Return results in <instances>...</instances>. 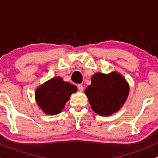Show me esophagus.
Masks as SVG:
<instances>
[{"label":"esophagus","mask_w":158,"mask_h":158,"mask_svg":"<svg viewBox=\"0 0 158 158\" xmlns=\"http://www.w3.org/2000/svg\"><path fill=\"white\" fill-rule=\"evenodd\" d=\"M78 90H79V91L82 92L83 90H84V87H83V85H81V84L78 85Z\"/></svg>","instance_id":"obj_1"}]
</instances>
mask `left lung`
Listing matches in <instances>:
<instances>
[{"instance_id": "left-lung-1", "label": "left lung", "mask_w": 158, "mask_h": 158, "mask_svg": "<svg viewBox=\"0 0 158 158\" xmlns=\"http://www.w3.org/2000/svg\"><path fill=\"white\" fill-rule=\"evenodd\" d=\"M85 94L92 110L99 115L106 117L118 111L123 106L129 94V85L117 72L108 74L96 73Z\"/></svg>"}]
</instances>
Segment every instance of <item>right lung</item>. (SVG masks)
I'll return each instance as SVG.
<instances>
[{
	"label": "right lung",
	"mask_w": 158,
	"mask_h": 158,
	"mask_svg": "<svg viewBox=\"0 0 158 158\" xmlns=\"http://www.w3.org/2000/svg\"><path fill=\"white\" fill-rule=\"evenodd\" d=\"M77 91V86L56 77L36 88L35 99L38 106L48 115L61 113L70 95Z\"/></svg>",
	"instance_id": "right-lung-1"
}]
</instances>
